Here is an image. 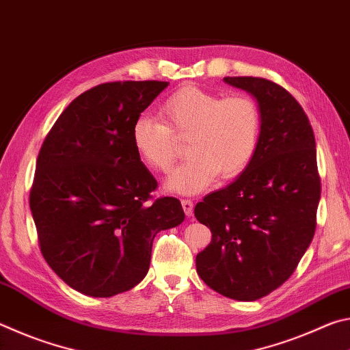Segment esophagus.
Masks as SVG:
<instances>
[{
    "instance_id": "1",
    "label": "esophagus",
    "mask_w": 350,
    "mask_h": 350,
    "mask_svg": "<svg viewBox=\"0 0 350 350\" xmlns=\"http://www.w3.org/2000/svg\"><path fill=\"white\" fill-rule=\"evenodd\" d=\"M182 208L187 216L193 215V202L189 199H182Z\"/></svg>"
}]
</instances>
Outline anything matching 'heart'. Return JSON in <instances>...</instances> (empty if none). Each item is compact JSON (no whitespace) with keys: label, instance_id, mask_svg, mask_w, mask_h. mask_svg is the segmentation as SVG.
Returning <instances> with one entry per match:
<instances>
[{"label":"heart","instance_id":"1","mask_svg":"<svg viewBox=\"0 0 350 350\" xmlns=\"http://www.w3.org/2000/svg\"><path fill=\"white\" fill-rule=\"evenodd\" d=\"M163 123L146 116L134 120L131 142L148 168L167 173L177 157L176 139H187L188 161L176 168L165 188L198 194L217 176L232 179L244 171L256 151L260 109L245 94L221 97L198 86H183L161 106Z\"/></svg>","mask_w":350,"mask_h":350}]
</instances>
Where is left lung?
Segmentation results:
<instances>
[{"instance_id":"1","label":"left lung","mask_w":350,"mask_h":350,"mask_svg":"<svg viewBox=\"0 0 350 350\" xmlns=\"http://www.w3.org/2000/svg\"><path fill=\"white\" fill-rule=\"evenodd\" d=\"M260 109V133L248 167L194 208L211 230L196 256L206 286L236 301H256L282 286L315 234L321 196L315 135L301 105L276 83L225 77Z\"/></svg>"}]
</instances>
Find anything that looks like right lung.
Masks as SVG:
<instances>
[{"label": "right lung", "mask_w": 350, "mask_h": 350, "mask_svg": "<svg viewBox=\"0 0 350 350\" xmlns=\"http://www.w3.org/2000/svg\"><path fill=\"white\" fill-rule=\"evenodd\" d=\"M168 81L103 83L77 97L41 145L31 211L41 253L69 287L109 298L144 280L156 234L185 219L151 193L131 128Z\"/></svg>", "instance_id": "1"}]
</instances>
